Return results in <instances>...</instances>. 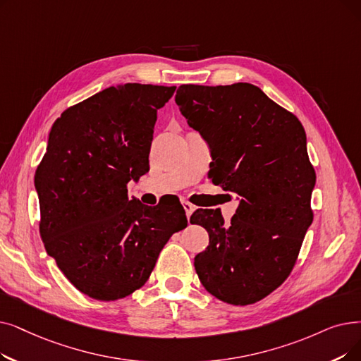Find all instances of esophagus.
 Here are the masks:
<instances>
[{"label":"esophagus","instance_id":"esophagus-1","mask_svg":"<svg viewBox=\"0 0 361 361\" xmlns=\"http://www.w3.org/2000/svg\"><path fill=\"white\" fill-rule=\"evenodd\" d=\"M181 205H183V208H184V211H185L187 218H190V215H192L193 211H195V207L192 205L190 202H187V200H181Z\"/></svg>","mask_w":361,"mask_h":361}]
</instances>
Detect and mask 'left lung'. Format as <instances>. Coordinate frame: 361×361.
Returning a JSON list of instances; mask_svg holds the SVG:
<instances>
[{
    "label": "left lung",
    "mask_w": 361,
    "mask_h": 361,
    "mask_svg": "<svg viewBox=\"0 0 361 361\" xmlns=\"http://www.w3.org/2000/svg\"><path fill=\"white\" fill-rule=\"evenodd\" d=\"M176 103L209 145V178L239 200L230 223L218 209L190 216L209 234L195 257L200 283L227 304L261 301L290 274L312 223L316 172L302 123L247 82L180 85Z\"/></svg>",
    "instance_id": "8db88e82"
}]
</instances>
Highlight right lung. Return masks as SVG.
I'll use <instances>...</instances> for the list:
<instances>
[{"label": "right lung", "instance_id": "1", "mask_svg": "<svg viewBox=\"0 0 361 361\" xmlns=\"http://www.w3.org/2000/svg\"><path fill=\"white\" fill-rule=\"evenodd\" d=\"M176 87H109L60 115L35 172L39 233L71 283L99 301L142 288L172 234L181 203L143 205L127 184L149 171L158 109Z\"/></svg>", "mask_w": 361, "mask_h": 361}]
</instances>
